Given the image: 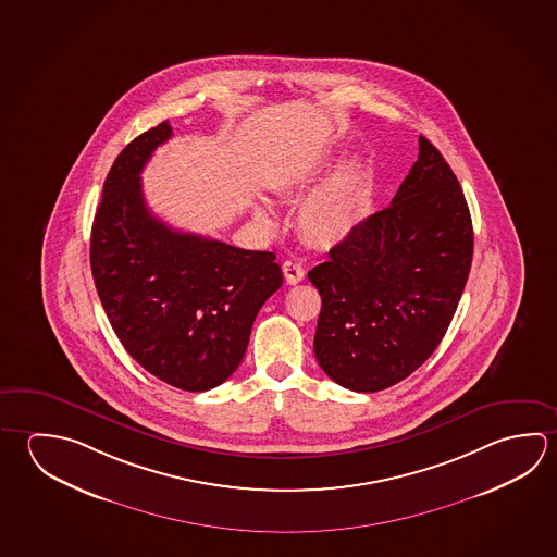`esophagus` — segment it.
Listing matches in <instances>:
<instances>
[{
	"mask_svg": "<svg viewBox=\"0 0 557 557\" xmlns=\"http://www.w3.org/2000/svg\"><path fill=\"white\" fill-rule=\"evenodd\" d=\"M283 275H285V280L287 283L302 282V277H305V270H302V265L299 262H293V260H287V262H283Z\"/></svg>",
	"mask_w": 557,
	"mask_h": 557,
	"instance_id": "obj_1",
	"label": "esophagus"
}]
</instances>
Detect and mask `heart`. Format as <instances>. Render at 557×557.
Here are the masks:
<instances>
[{"instance_id": "1", "label": "heart", "mask_w": 557, "mask_h": 557, "mask_svg": "<svg viewBox=\"0 0 557 557\" xmlns=\"http://www.w3.org/2000/svg\"><path fill=\"white\" fill-rule=\"evenodd\" d=\"M368 196L366 168L358 160L342 164L314 194L299 213V228L312 245H338L354 233ZM255 213L264 225H274V211L258 201Z\"/></svg>"}]
</instances>
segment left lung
<instances>
[{"instance_id":"obj_1","label":"left lung","mask_w":557,"mask_h":557,"mask_svg":"<svg viewBox=\"0 0 557 557\" xmlns=\"http://www.w3.org/2000/svg\"><path fill=\"white\" fill-rule=\"evenodd\" d=\"M329 256L309 272L322 299L317 361L346 389H387L438 348L473 258L466 197L429 138L391 206Z\"/></svg>"}]
</instances>
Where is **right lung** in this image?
Masks as SVG:
<instances>
[{
	"label": "right lung",
	"instance_id": "1",
	"mask_svg": "<svg viewBox=\"0 0 557 557\" xmlns=\"http://www.w3.org/2000/svg\"><path fill=\"white\" fill-rule=\"evenodd\" d=\"M170 137L164 121L113 162L91 226L89 262L125 350L158 380L197 393L235 373L256 314L283 275L274 252L180 233L152 215L140 172Z\"/></svg>",
	"mask_w": 557,
	"mask_h": 557
}]
</instances>
